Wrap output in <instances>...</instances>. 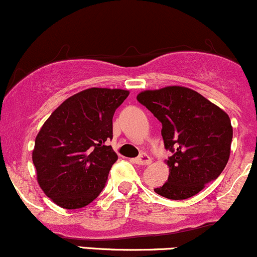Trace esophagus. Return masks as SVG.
Here are the masks:
<instances>
[{
    "label": "esophagus",
    "mask_w": 257,
    "mask_h": 257,
    "mask_svg": "<svg viewBox=\"0 0 257 257\" xmlns=\"http://www.w3.org/2000/svg\"><path fill=\"white\" fill-rule=\"evenodd\" d=\"M134 162L137 163V165L148 166V165H150V163H151V159H150V156H149V155L142 154L139 157H137V159L134 160Z\"/></svg>",
    "instance_id": "1"
}]
</instances>
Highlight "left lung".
I'll use <instances>...</instances> for the list:
<instances>
[{
  "instance_id": "obj_1",
  "label": "left lung",
  "mask_w": 257,
  "mask_h": 257,
  "mask_svg": "<svg viewBox=\"0 0 257 257\" xmlns=\"http://www.w3.org/2000/svg\"><path fill=\"white\" fill-rule=\"evenodd\" d=\"M137 98L162 123L165 148L173 152L166 160L170 167L167 182L154 190L171 200L196 195L222 173L229 160L233 138L229 115L185 86L144 90Z\"/></svg>"
}]
</instances>
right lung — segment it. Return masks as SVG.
<instances>
[{
  "instance_id": "right-lung-1",
  "label": "right lung",
  "mask_w": 257,
  "mask_h": 257,
  "mask_svg": "<svg viewBox=\"0 0 257 257\" xmlns=\"http://www.w3.org/2000/svg\"><path fill=\"white\" fill-rule=\"evenodd\" d=\"M123 89L90 87L73 95L50 115L36 135V179L56 205L77 210L94 201L118 160L111 146L112 118L128 97Z\"/></svg>"
}]
</instances>
